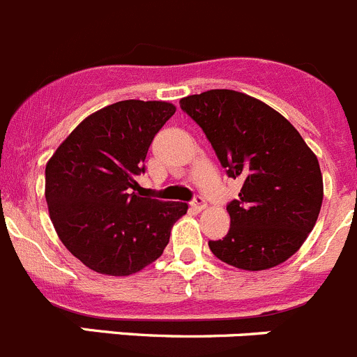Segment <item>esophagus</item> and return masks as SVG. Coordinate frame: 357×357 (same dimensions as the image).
Returning a JSON list of instances; mask_svg holds the SVG:
<instances>
[{"instance_id": "obj_1", "label": "esophagus", "mask_w": 357, "mask_h": 357, "mask_svg": "<svg viewBox=\"0 0 357 357\" xmlns=\"http://www.w3.org/2000/svg\"><path fill=\"white\" fill-rule=\"evenodd\" d=\"M191 208L196 210V212H202V210H205L206 208L205 198H203V196H196L191 203Z\"/></svg>"}]
</instances>
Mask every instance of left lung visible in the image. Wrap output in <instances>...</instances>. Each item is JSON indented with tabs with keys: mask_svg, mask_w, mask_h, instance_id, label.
I'll list each match as a JSON object with an SVG mask.
<instances>
[{
	"mask_svg": "<svg viewBox=\"0 0 357 357\" xmlns=\"http://www.w3.org/2000/svg\"><path fill=\"white\" fill-rule=\"evenodd\" d=\"M181 108L212 144L227 176L240 178L238 199L213 256L247 271L273 268L298 252L321 212L317 155L296 128L261 100L229 89L182 98Z\"/></svg>",
	"mask_w": 357,
	"mask_h": 357,
	"instance_id": "8db88e82",
	"label": "left lung"
}]
</instances>
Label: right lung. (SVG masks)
<instances>
[{"label":"right lung","mask_w":357,"mask_h":357,"mask_svg":"<svg viewBox=\"0 0 357 357\" xmlns=\"http://www.w3.org/2000/svg\"><path fill=\"white\" fill-rule=\"evenodd\" d=\"M166 101L126 100L87 115L45 166V199L61 242L87 268L126 277L154 263L188 203L137 195Z\"/></svg>","instance_id":"add662e5"}]
</instances>
